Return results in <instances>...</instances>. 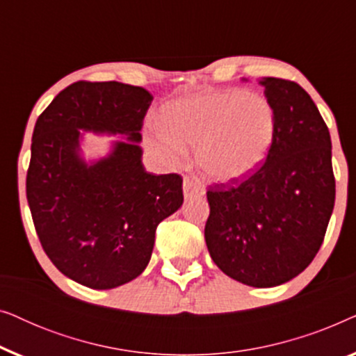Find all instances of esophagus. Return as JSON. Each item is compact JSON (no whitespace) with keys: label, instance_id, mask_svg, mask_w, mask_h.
<instances>
[{"label":"esophagus","instance_id":"34e87169","mask_svg":"<svg viewBox=\"0 0 356 356\" xmlns=\"http://www.w3.org/2000/svg\"><path fill=\"white\" fill-rule=\"evenodd\" d=\"M183 194H184V197H186V199L201 197V196H204V194H206V188H204L196 178L184 177V179H183Z\"/></svg>","mask_w":356,"mask_h":356}]
</instances>
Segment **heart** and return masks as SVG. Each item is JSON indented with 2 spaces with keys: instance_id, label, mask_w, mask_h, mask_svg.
Returning a JSON list of instances; mask_svg holds the SVG:
<instances>
[{
  "instance_id": "obj_1",
  "label": "heart",
  "mask_w": 356,
  "mask_h": 356,
  "mask_svg": "<svg viewBox=\"0 0 356 356\" xmlns=\"http://www.w3.org/2000/svg\"><path fill=\"white\" fill-rule=\"evenodd\" d=\"M274 138L275 111L269 100L241 89L175 100L145 128V144L163 163L184 162L191 145L202 173L223 184L256 173Z\"/></svg>"
}]
</instances>
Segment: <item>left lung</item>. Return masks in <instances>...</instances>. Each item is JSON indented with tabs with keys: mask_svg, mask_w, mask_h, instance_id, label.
<instances>
[{
	"mask_svg": "<svg viewBox=\"0 0 356 356\" xmlns=\"http://www.w3.org/2000/svg\"><path fill=\"white\" fill-rule=\"evenodd\" d=\"M275 111L266 163L241 183L207 191V250L223 274L269 289L311 264L323 245L335 201L332 143L308 92L296 82L262 77Z\"/></svg>",
	"mask_w": 356,
	"mask_h": 356,
	"instance_id": "1",
	"label": "left lung"
}]
</instances>
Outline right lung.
<instances>
[{"instance_id":"add662e5","label":"right lung","mask_w":356,"mask_h":356,"mask_svg":"<svg viewBox=\"0 0 356 356\" xmlns=\"http://www.w3.org/2000/svg\"><path fill=\"white\" fill-rule=\"evenodd\" d=\"M152 100L116 81L74 82L33 128L26 186L38 240L61 274L89 289H116L143 274L157 225L183 206L181 177L143 165L140 129ZM82 130L125 139L86 161Z\"/></svg>"}]
</instances>
